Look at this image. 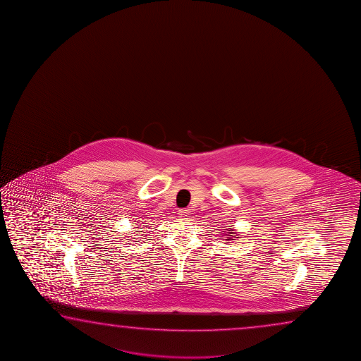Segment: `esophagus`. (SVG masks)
Instances as JSON below:
<instances>
[{"label": "esophagus", "mask_w": 361, "mask_h": 361, "mask_svg": "<svg viewBox=\"0 0 361 361\" xmlns=\"http://www.w3.org/2000/svg\"><path fill=\"white\" fill-rule=\"evenodd\" d=\"M179 217H182V219H188L190 216V208H184V209H179Z\"/></svg>", "instance_id": "34e87169"}]
</instances>
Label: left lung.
I'll list each match as a JSON object with an SVG mask.
<instances>
[{
  "mask_svg": "<svg viewBox=\"0 0 361 361\" xmlns=\"http://www.w3.org/2000/svg\"><path fill=\"white\" fill-rule=\"evenodd\" d=\"M224 235L227 236V238H225V240H227V241H233V240H235L236 236H238V233L233 230V227H227V231H224Z\"/></svg>",
  "mask_w": 361,
  "mask_h": 361,
  "instance_id": "obj_1",
  "label": "left lung"
}]
</instances>
